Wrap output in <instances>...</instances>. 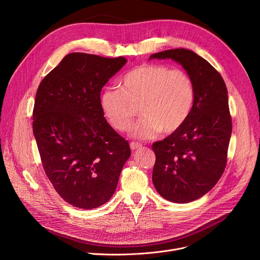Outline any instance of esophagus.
I'll use <instances>...</instances> for the list:
<instances>
[{
	"mask_svg": "<svg viewBox=\"0 0 260 260\" xmlns=\"http://www.w3.org/2000/svg\"><path fill=\"white\" fill-rule=\"evenodd\" d=\"M129 146H131V149L132 151H135V149H137V148H139V147H141L142 146V144H140V143H138V142H131V144H129Z\"/></svg>",
	"mask_w": 260,
	"mask_h": 260,
	"instance_id": "34e87169",
	"label": "esophagus"
}]
</instances>
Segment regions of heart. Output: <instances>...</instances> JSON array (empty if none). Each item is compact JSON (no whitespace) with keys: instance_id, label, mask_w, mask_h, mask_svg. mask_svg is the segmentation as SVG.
Returning <instances> with one entry per match:
<instances>
[{"instance_id":"heart-1","label":"heart","mask_w":260,"mask_h":260,"mask_svg":"<svg viewBox=\"0 0 260 260\" xmlns=\"http://www.w3.org/2000/svg\"><path fill=\"white\" fill-rule=\"evenodd\" d=\"M120 88L105 89L100 97L103 115L115 129L127 132L140 112L143 118L133 127V137L147 140L159 132L178 131L188 119L195 102V86L181 68L143 64L120 80Z\"/></svg>"}]
</instances>
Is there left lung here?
Listing matches in <instances>:
<instances>
[{"label":"left lung","instance_id":"1","mask_svg":"<svg viewBox=\"0 0 260 260\" xmlns=\"http://www.w3.org/2000/svg\"><path fill=\"white\" fill-rule=\"evenodd\" d=\"M153 58L180 63L194 81L195 102L188 119L152 145L157 192L172 202L187 203L207 194L224 172L232 134L228 90L221 75L192 50L168 49Z\"/></svg>","mask_w":260,"mask_h":260}]
</instances>
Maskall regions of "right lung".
Instances as JSON below:
<instances>
[{
  "instance_id": "right-lung-1",
  "label": "right lung",
  "mask_w": 260,
  "mask_h": 260,
  "mask_svg": "<svg viewBox=\"0 0 260 260\" xmlns=\"http://www.w3.org/2000/svg\"><path fill=\"white\" fill-rule=\"evenodd\" d=\"M125 63L123 57L72 52L38 87L32 128L41 162L56 192L76 208L94 209L111 199L131 156L100 105L102 87Z\"/></svg>"
}]
</instances>
